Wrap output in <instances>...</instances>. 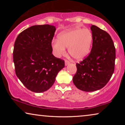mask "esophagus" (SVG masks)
I'll use <instances>...</instances> for the list:
<instances>
[{"label":"esophagus","instance_id":"1","mask_svg":"<svg viewBox=\"0 0 125 125\" xmlns=\"http://www.w3.org/2000/svg\"><path fill=\"white\" fill-rule=\"evenodd\" d=\"M69 64H70V62L69 61H68V60L65 61V66H67L68 65H69Z\"/></svg>","mask_w":125,"mask_h":125}]
</instances>
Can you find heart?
<instances>
[{
	"label": "heart",
	"mask_w": 125,
	"mask_h": 125,
	"mask_svg": "<svg viewBox=\"0 0 125 125\" xmlns=\"http://www.w3.org/2000/svg\"><path fill=\"white\" fill-rule=\"evenodd\" d=\"M93 40V35L89 30L74 28L60 33L58 40L53 42L52 47L57 57L65 54V48H68L70 55L80 61L89 54Z\"/></svg>",
	"instance_id": "b5f03b06"
}]
</instances>
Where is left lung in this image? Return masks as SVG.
<instances>
[{"mask_svg": "<svg viewBox=\"0 0 125 125\" xmlns=\"http://www.w3.org/2000/svg\"><path fill=\"white\" fill-rule=\"evenodd\" d=\"M93 36L90 54L77 63V72L73 82L78 89L85 92L100 90L106 85L114 71L115 48L108 33L92 25Z\"/></svg>", "mask_w": 125, "mask_h": 125, "instance_id": "1", "label": "left lung"}]
</instances>
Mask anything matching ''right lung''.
Segmentation results:
<instances>
[{
    "label": "right lung",
    "instance_id": "1",
    "mask_svg": "<svg viewBox=\"0 0 125 125\" xmlns=\"http://www.w3.org/2000/svg\"><path fill=\"white\" fill-rule=\"evenodd\" d=\"M56 28L36 25L24 30L15 40L13 51L15 73L31 91L42 93L53 84L64 61L52 54L51 42Z\"/></svg>",
    "mask_w": 125,
    "mask_h": 125
}]
</instances>
